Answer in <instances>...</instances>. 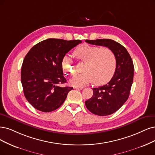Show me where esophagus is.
<instances>
[{
  "mask_svg": "<svg viewBox=\"0 0 155 155\" xmlns=\"http://www.w3.org/2000/svg\"><path fill=\"white\" fill-rule=\"evenodd\" d=\"M74 89H80V90H82V89H84V87H73Z\"/></svg>",
  "mask_w": 155,
  "mask_h": 155,
  "instance_id": "34e87169",
  "label": "esophagus"
}]
</instances>
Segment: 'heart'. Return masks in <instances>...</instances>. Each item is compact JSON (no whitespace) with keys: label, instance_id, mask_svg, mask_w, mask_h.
<instances>
[{"label":"heart","instance_id":"obj_1","mask_svg":"<svg viewBox=\"0 0 155 155\" xmlns=\"http://www.w3.org/2000/svg\"><path fill=\"white\" fill-rule=\"evenodd\" d=\"M78 58L85 61L84 73L78 74L70 81L73 86H84L95 81L97 84L108 81L115 72L116 59L113 51L107 47L99 48L89 45H83L74 50ZM62 70L67 75L72 76L75 73L73 59L65 55L62 59Z\"/></svg>","mask_w":155,"mask_h":155}]
</instances>
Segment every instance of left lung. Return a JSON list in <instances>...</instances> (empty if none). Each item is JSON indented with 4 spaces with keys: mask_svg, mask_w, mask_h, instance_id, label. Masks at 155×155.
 I'll list each match as a JSON object with an SVG mask.
<instances>
[{
    "mask_svg": "<svg viewBox=\"0 0 155 155\" xmlns=\"http://www.w3.org/2000/svg\"><path fill=\"white\" fill-rule=\"evenodd\" d=\"M85 42L106 47L116 56V71L110 81L102 86L93 88V96L85 102L87 109L95 115H110L119 110L129 97L134 74L132 59L127 49L112 39H86Z\"/></svg>",
    "mask_w": 155,
    "mask_h": 155,
    "instance_id": "obj_1",
    "label": "left lung"
}]
</instances>
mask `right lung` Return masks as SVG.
Masks as SVG:
<instances>
[{
  "label": "right lung",
  "mask_w": 155,
  "mask_h": 155,
  "mask_svg": "<svg viewBox=\"0 0 155 155\" xmlns=\"http://www.w3.org/2000/svg\"><path fill=\"white\" fill-rule=\"evenodd\" d=\"M82 41L50 38L38 43L25 55L21 82L28 103L36 109L50 112L60 107L73 87H62V59Z\"/></svg>",
  "instance_id": "add662e5"
}]
</instances>
